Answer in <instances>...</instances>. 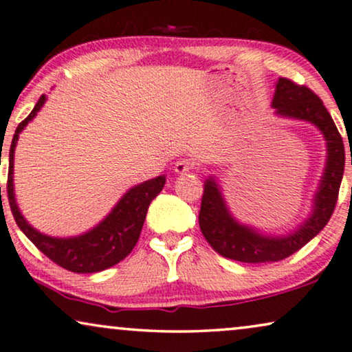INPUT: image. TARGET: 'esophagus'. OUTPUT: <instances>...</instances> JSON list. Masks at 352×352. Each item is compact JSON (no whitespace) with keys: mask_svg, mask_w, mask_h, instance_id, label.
I'll use <instances>...</instances> for the list:
<instances>
[{"mask_svg":"<svg viewBox=\"0 0 352 352\" xmlns=\"http://www.w3.org/2000/svg\"><path fill=\"white\" fill-rule=\"evenodd\" d=\"M193 167L195 164L191 162L190 159H180V161H177L175 166H173V170H175V173H179V175H184V173L190 172Z\"/></svg>","mask_w":352,"mask_h":352,"instance_id":"obj_1","label":"esophagus"}]
</instances>
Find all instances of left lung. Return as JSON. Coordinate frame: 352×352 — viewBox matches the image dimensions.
<instances>
[{
  "label": "left lung",
  "instance_id": "left-lung-1",
  "mask_svg": "<svg viewBox=\"0 0 352 352\" xmlns=\"http://www.w3.org/2000/svg\"><path fill=\"white\" fill-rule=\"evenodd\" d=\"M272 107L275 109V116L316 125L325 140L327 161L314 195L311 214L301 225L285 235H267L254 227L241 223L228 209L217 179L214 175L206 179L199 210L201 232L220 256L250 264L282 261L320 233L335 210L344 172L343 138L316 93L288 78H278Z\"/></svg>",
  "mask_w": 352,
  "mask_h": 352
}]
</instances>
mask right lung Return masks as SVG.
Listing matches in <instances>:
<instances>
[{
  "instance_id": "add662e5",
  "label": "right lung",
  "mask_w": 352,
  "mask_h": 352,
  "mask_svg": "<svg viewBox=\"0 0 352 352\" xmlns=\"http://www.w3.org/2000/svg\"><path fill=\"white\" fill-rule=\"evenodd\" d=\"M45 102L46 96L41 95L34 111L19 124L12 137L8 173V199L12 215L23 235L58 265L75 274H95L106 270L125 259L137 245L149 204L162 191L166 185V175H159L156 179L132 186L100 223L82 235L59 238L38 232L27 222L17 206L16 193H14V151H16L19 135L30 120L35 119Z\"/></svg>"
}]
</instances>
